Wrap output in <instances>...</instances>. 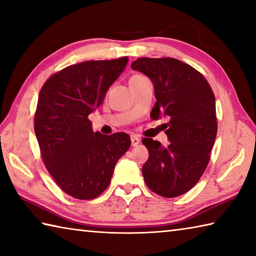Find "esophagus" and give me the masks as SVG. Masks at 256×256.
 I'll use <instances>...</instances> for the list:
<instances>
[{"mask_svg":"<svg viewBox=\"0 0 256 256\" xmlns=\"http://www.w3.org/2000/svg\"><path fill=\"white\" fill-rule=\"evenodd\" d=\"M138 144H140V138H138L136 136H131V144H132V146H138Z\"/></svg>","mask_w":256,"mask_h":256,"instance_id":"34e87169","label":"esophagus"}]
</instances>
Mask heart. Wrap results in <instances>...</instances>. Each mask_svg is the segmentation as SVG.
<instances>
[{
  "mask_svg": "<svg viewBox=\"0 0 256 256\" xmlns=\"http://www.w3.org/2000/svg\"><path fill=\"white\" fill-rule=\"evenodd\" d=\"M142 78H146V76H140V74H136V76H133L130 80H134V79H142Z\"/></svg>",
  "mask_w": 256,
  "mask_h": 256,
  "instance_id": "b5f03b06",
  "label": "heart"
}]
</instances>
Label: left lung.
I'll return each instance as SVG.
<instances>
[{
  "label": "left lung",
  "instance_id": "obj_1",
  "mask_svg": "<svg viewBox=\"0 0 256 256\" xmlns=\"http://www.w3.org/2000/svg\"><path fill=\"white\" fill-rule=\"evenodd\" d=\"M131 68L154 84L157 102L151 118L170 120L164 124L168 146L142 140L149 151L142 175L158 196H180L198 183L209 164L218 128L214 92L200 72L180 60L141 58Z\"/></svg>",
  "mask_w": 256,
  "mask_h": 256
}]
</instances>
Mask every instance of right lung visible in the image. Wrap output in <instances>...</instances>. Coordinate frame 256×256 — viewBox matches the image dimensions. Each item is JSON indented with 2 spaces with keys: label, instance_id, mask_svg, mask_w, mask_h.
<instances>
[{
  "label": "right lung",
  "instance_id": "1",
  "mask_svg": "<svg viewBox=\"0 0 256 256\" xmlns=\"http://www.w3.org/2000/svg\"><path fill=\"white\" fill-rule=\"evenodd\" d=\"M128 62L125 56L78 63L54 73L42 86L34 133L47 170L72 198L92 200L100 196L116 162L131 146L126 133L94 132L88 118Z\"/></svg>",
  "mask_w": 256,
  "mask_h": 256
}]
</instances>
